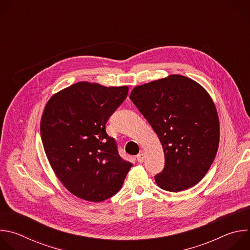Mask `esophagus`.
Wrapping results in <instances>:
<instances>
[{"instance_id": "esophagus-1", "label": "esophagus", "mask_w": 250, "mask_h": 250, "mask_svg": "<svg viewBox=\"0 0 250 250\" xmlns=\"http://www.w3.org/2000/svg\"><path fill=\"white\" fill-rule=\"evenodd\" d=\"M136 159H137V161L139 163H142V162H144V160H145V154L142 153V152H140L139 154L136 155Z\"/></svg>"}]
</instances>
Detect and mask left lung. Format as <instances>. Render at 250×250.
I'll list each match as a JSON object with an SVG mask.
<instances>
[{
  "label": "left lung",
  "instance_id": "8db88e82",
  "mask_svg": "<svg viewBox=\"0 0 250 250\" xmlns=\"http://www.w3.org/2000/svg\"><path fill=\"white\" fill-rule=\"evenodd\" d=\"M129 99L156 132L165 166L154 178L169 192L198 184L216 157L219 116L208 93L196 81L169 75L132 89Z\"/></svg>",
  "mask_w": 250,
  "mask_h": 250
}]
</instances>
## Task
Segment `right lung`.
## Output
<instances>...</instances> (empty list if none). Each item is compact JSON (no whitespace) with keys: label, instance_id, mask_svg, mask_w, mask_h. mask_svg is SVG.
Here are the masks:
<instances>
[{"label":"right lung","instance_id":"1","mask_svg":"<svg viewBox=\"0 0 250 250\" xmlns=\"http://www.w3.org/2000/svg\"><path fill=\"white\" fill-rule=\"evenodd\" d=\"M128 87L78 82L54 94L41 121L49 164L74 196L102 202L122 188L132 164L124 160L105 123L127 96Z\"/></svg>","mask_w":250,"mask_h":250}]
</instances>
